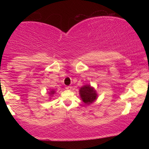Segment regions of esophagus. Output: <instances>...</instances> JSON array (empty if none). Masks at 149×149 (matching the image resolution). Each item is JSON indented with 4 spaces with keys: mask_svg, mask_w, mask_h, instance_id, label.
Masks as SVG:
<instances>
[{
    "mask_svg": "<svg viewBox=\"0 0 149 149\" xmlns=\"http://www.w3.org/2000/svg\"><path fill=\"white\" fill-rule=\"evenodd\" d=\"M65 88H66V90H71V88H72V87H71V86H66Z\"/></svg>",
    "mask_w": 149,
    "mask_h": 149,
    "instance_id": "obj_1",
    "label": "esophagus"
}]
</instances>
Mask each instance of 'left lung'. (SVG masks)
Here are the masks:
<instances>
[{"label": "left lung", "instance_id": "8db88e82", "mask_svg": "<svg viewBox=\"0 0 149 149\" xmlns=\"http://www.w3.org/2000/svg\"><path fill=\"white\" fill-rule=\"evenodd\" d=\"M79 94L81 100L87 105L93 103L97 98L96 90L90 85H85L81 87L79 90Z\"/></svg>", "mask_w": 149, "mask_h": 149}]
</instances>
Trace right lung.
Returning a JSON list of instances; mask_svg holds the SVG:
<instances>
[{
	"instance_id": "1",
	"label": "right lung",
	"mask_w": 149,
	"mask_h": 149,
	"mask_svg": "<svg viewBox=\"0 0 149 149\" xmlns=\"http://www.w3.org/2000/svg\"><path fill=\"white\" fill-rule=\"evenodd\" d=\"M54 93H55V91H54V90H51V91L50 92H49V95H54Z\"/></svg>"
}]
</instances>
